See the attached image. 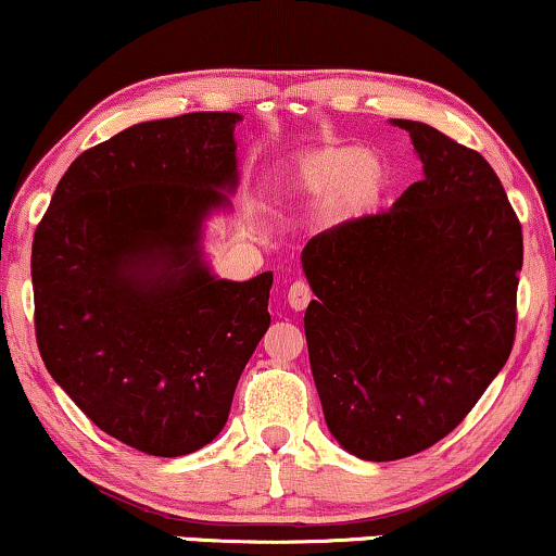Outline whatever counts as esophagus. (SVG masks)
<instances>
[{"label": "esophagus", "instance_id": "1", "mask_svg": "<svg viewBox=\"0 0 556 556\" xmlns=\"http://www.w3.org/2000/svg\"><path fill=\"white\" fill-rule=\"evenodd\" d=\"M308 301H312V288H308L306 280H295V283L288 288V304H291L295 312H304Z\"/></svg>", "mask_w": 556, "mask_h": 556}]
</instances>
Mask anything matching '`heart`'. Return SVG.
<instances>
[{"label":"heart","mask_w":556,"mask_h":556,"mask_svg":"<svg viewBox=\"0 0 556 556\" xmlns=\"http://www.w3.org/2000/svg\"><path fill=\"white\" fill-rule=\"evenodd\" d=\"M386 184L388 168L380 155L350 146H324L295 163L288 191L308 204L327 199L329 214L348 219L378 204Z\"/></svg>","instance_id":"b5f03b06"}]
</instances>
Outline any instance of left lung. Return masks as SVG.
Here are the masks:
<instances>
[{
  "mask_svg": "<svg viewBox=\"0 0 556 556\" xmlns=\"http://www.w3.org/2000/svg\"><path fill=\"white\" fill-rule=\"evenodd\" d=\"M395 125L421 181L301 255L324 419L370 463L429 450L470 414L514 350L523 265L521 222L485 157L424 122Z\"/></svg>",
  "mask_w": 556,
  "mask_h": 556,
  "instance_id": "8db88e82",
  "label": "left lung"
}]
</instances>
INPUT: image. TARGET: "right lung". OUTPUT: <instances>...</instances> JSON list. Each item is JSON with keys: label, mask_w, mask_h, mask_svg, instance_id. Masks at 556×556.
Segmentation results:
<instances>
[{"label": "right lung", "mask_w": 556, "mask_h": 556, "mask_svg": "<svg viewBox=\"0 0 556 556\" xmlns=\"http://www.w3.org/2000/svg\"><path fill=\"white\" fill-rule=\"evenodd\" d=\"M240 119L140 122L84 150L33 237L42 363L99 429L153 457L225 429L270 327L273 273L219 280L199 255L201 219L237 184Z\"/></svg>", "instance_id": "add662e5"}]
</instances>
